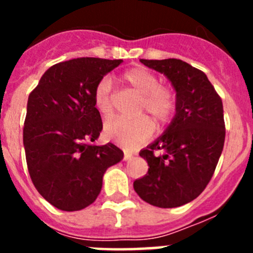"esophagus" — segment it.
<instances>
[{
  "instance_id": "34e87169",
  "label": "esophagus",
  "mask_w": 253,
  "mask_h": 253,
  "mask_svg": "<svg viewBox=\"0 0 253 253\" xmlns=\"http://www.w3.org/2000/svg\"><path fill=\"white\" fill-rule=\"evenodd\" d=\"M133 158V154L129 153V152H124V161H129Z\"/></svg>"
}]
</instances>
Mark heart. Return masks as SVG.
Returning <instances> with one entry per match:
<instances>
[{
  "instance_id": "1",
  "label": "heart",
  "mask_w": 253,
  "mask_h": 253,
  "mask_svg": "<svg viewBox=\"0 0 253 253\" xmlns=\"http://www.w3.org/2000/svg\"><path fill=\"white\" fill-rule=\"evenodd\" d=\"M123 81L142 96L139 113H148L158 124H165L175 114L177 96L172 87L160 84L158 77L144 67H135L123 75ZM93 104L104 119L114 115V95L109 78H102L93 91ZM154 125L148 116L137 119H114L104 126L106 139L126 148H133L152 137Z\"/></svg>"
}]
</instances>
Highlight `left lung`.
<instances>
[{"instance_id": "obj_1", "label": "left lung", "mask_w": 253, "mask_h": 253, "mask_svg": "<svg viewBox=\"0 0 253 253\" xmlns=\"http://www.w3.org/2000/svg\"><path fill=\"white\" fill-rule=\"evenodd\" d=\"M140 62L169 78L177 106L166 131L140 151L149 169L133 186L148 204L181 207L198 198L213 177L225 139L223 102L207 75L184 60ZM157 150L163 154L156 155Z\"/></svg>"}]
</instances>
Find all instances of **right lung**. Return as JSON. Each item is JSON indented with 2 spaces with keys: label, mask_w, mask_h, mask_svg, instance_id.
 I'll return each mask as SVG.
<instances>
[{
  "label": "right lung",
  "mask_w": 253,
  "mask_h": 253,
  "mask_svg": "<svg viewBox=\"0 0 253 253\" xmlns=\"http://www.w3.org/2000/svg\"><path fill=\"white\" fill-rule=\"evenodd\" d=\"M122 59L76 58L51 66L28 100L24 147L31 181L53 207L76 211L92 204L105 171L123 160L113 144L95 146L102 130L93 91Z\"/></svg>",
  "instance_id": "right-lung-1"
}]
</instances>
